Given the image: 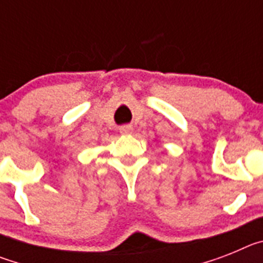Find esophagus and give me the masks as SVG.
I'll use <instances>...</instances> for the list:
<instances>
[{
  "mask_svg": "<svg viewBox=\"0 0 263 263\" xmlns=\"http://www.w3.org/2000/svg\"><path fill=\"white\" fill-rule=\"evenodd\" d=\"M132 130H133V127L130 126V125H124V126L120 127V133L121 134H129V133H132Z\"/></svg>",
  "mask_w": 263,
  "mask_h": 263,
  "instance_id": "esophagus-1",
  "label": "esophagus"
}]
</instances>
